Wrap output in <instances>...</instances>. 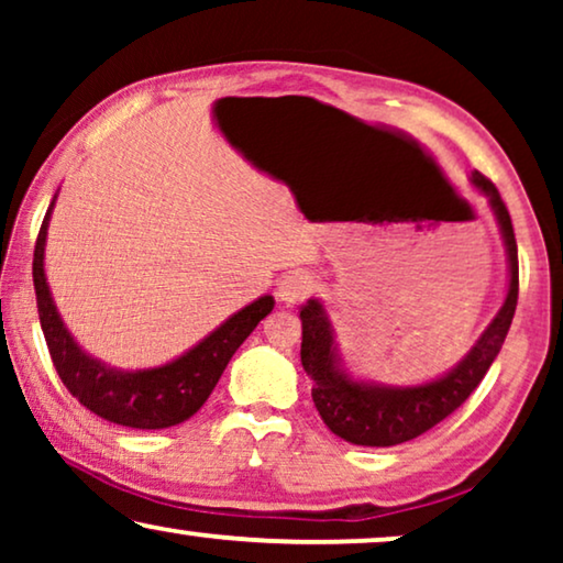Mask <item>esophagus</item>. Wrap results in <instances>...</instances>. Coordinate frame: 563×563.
<instances>
[{
    "label": "esophagus",
    "instance_id": "34e87169",
    "mask_svg": "<svg viewBox=\"0 0 563 563\" xmlns=\"http://www.w3.org/2000/svg\"><path fill=\"white\" fill-rule=\"evenodd\" d=\"M312 289H314L312 276H307L305 272H291L279 282V287H276V297H279L284 305H297L310 297Z\"/></svg>",
    "mask_w": 563,
    "mask_h": 563
}]
</instances>
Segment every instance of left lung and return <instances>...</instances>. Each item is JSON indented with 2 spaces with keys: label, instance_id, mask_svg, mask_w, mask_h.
<instances>
[{
  "label": "left lung",
  "instance_id": "obj_1",
  "mask_svg": "<svg viewBox=\"0 0 563 563\" xmlns=\"http://www.w3.org/2000/svg\"><path fill=\"white\" fill-rule=\"evenodd\" d=\"M472 184L489 199L497 218L507 251V266H510V284H507V297L495 320L449 374L418 384V387H384V384L353 379L338 356L333 325L320 299H310L299 310V320H302L299 356H302L307 376L312 379V402L322 422L343 441L387 449V445L428 433L466 402L503 349L515 307H518V243H515L510 212L495 184L479 172L472 174Z\"/></svg>",
  "mask_w": 563,
  "mask_h": 563
}]
</instances>
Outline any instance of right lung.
Masks as SVG:
<instances>
[{"mask_svg":"<svg viewBox=\"0 0 563 563\" xmlns=\"http://www.w3.org/2000/svg\"><path fill=\"white\" fill-rule=\"evenodd\" d=\"M53 202L45 212L41 233H37L33 282L41 328L60 382L87 410L114 422V426L161 430L189 420L212 395L214 384L220 382L233 353L253 333V328L274 310V297L264 295L256 302L245 305L241 312L228 318L195 349L164 366L137 368V372L107 366L79 349V343L74 341L64 320H60L48 282H45L43 258Z\"/></svg>","mask_w":563,"mask_h":563,"instance_id":"right-lung-1","label":"right lung"}]
</instances>
